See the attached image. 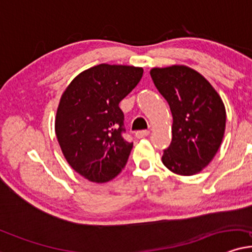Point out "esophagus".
<instances>
[{"label": "esophagus", "mask_w": 252, "mask_h": 252, "mask_svg": "<svg viewBox=\"0 0 252 252\" xmlns=\"http://www.w3.org/2000/svg\"><path fill=\"white\" fill-rule=\"evenodd\" d=\"M148 134H150V131H146V129H144V131H138L135 132V136L138 139H141V138H145V136H147Z\"/></svg>", "instance_id": "obj_1"}]
</instances>
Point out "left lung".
I'll return each instance as SVG.
<instances>
[{"label":"left lung","mask_w":252,"mask_h":252,"mask_svg":"<svg viewBox=\"0 0 252 252\" xmlns=\"http://www.w3.org/2000/svg\"><path fill=\"white\" fill-rule=\"evenodd\" d=\"M154 85L169 104L173 138L162 163L179 175H194L209 164L225 131V107L212 84L185 65L154 67Z\"/></svg>","instance_id":"8db88e82"}]
</instances>
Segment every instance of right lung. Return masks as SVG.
Masks as SVG:
<instances>
[{"label": "right lung", "instance_id": "obj_1", "mask_svg": "<svg viewBox=\"0 0 252 252\" xmlns=\"http://www.w3.org/2000/svg\"><path fill=\"white\" fill-rule=\"evenodd\" d=\"M142 67L99 64L83 71L62 94L55 129L65 159L89 181L114 179L133 142L123 138L119 102L140 82Z\"/></svg>", "mask_w": 252, "mask_h": 252}]
</instances>
